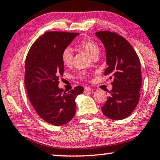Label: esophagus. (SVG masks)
I'll use <instances>...</instances> for the list:
<instances>
[{
  "label": "esophagus",
  "mask_w": 160,
  "mask_h": 160,
  "mask_svg": "<svg viewBox=\"0 0 160 160\" xmlns=\"http://www.w3.org/2000/svg\"><path fill=\"white\" fill-rule=\"evenodd\" d=\"M91 91H92V89L90 87H84V92H91Z\"/></svg>",
  "instance_id": "34e87169"
}]
</instances>
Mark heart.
I'll use <instances>...</instances> for the list:
<instances>
[{"mask_svg":"<svg viewBox=\"0 0 160 160\" xmlns=\"http://www.w3.org/2000/svg\"><path fill=\"white\" fill-rule=\"evenodd\" d=\"M78 46L82 48V49L84 50L92 58H93L94 56L99 55V46L97 45V44L95 42L93 41L92 40H90V39H84V40L80 41L78 43ZM73 52L71 48H67L63 50V52H62V54H61V60L65 66H71L73 62ZM84 74L85 73L83 72L80 73L79 76L82 77V76H84Z\"/></svg>","mask_w":160,"mask_h":160,"instance_id":"heart-1","label":"heart"}]
</instances>
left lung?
Returning <instances> with one entry per match:
<instances>
[{"label":"left lung","mask_w":160,"mask_h":160,"mask_svg":"<svg viewBox=\"0 0 160 160\" xmlns=\"http://www.w3.org/2000/svg\"><path fill=\"white\" fill-rule=\"evenodd\" d=\"M95 34L105 48L108 67L105 76L112 78L110 96L102 112L110 119L122 120L133 112L138 103L142 81L140 60L131 44L115 32L101 31Z\"/></svg>","instance_id":"8db88e82"}]
</instances>
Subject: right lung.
Returning <instances> with one entry per match:
<instances>
[{
  "label": "right lung",
  "instance_id": "add662e5",
  "mask_svg": "<svg viewBox=\"0 0 160 160\" xmlns=\"http://www.w3.org/2000/svg\"><path fill=\"white\" fill-rule=\"evenodd\" d=\"M78 34L46 32L34 42L26 58L24 83L29 101L39 116L53 126H63L73 119L76 97L84 92L81 86L68 92L58 87L64 72L62 52Z\"/></svg>",
  "mask_w": 160,
  "mask_h": 160
}]
</instances>
